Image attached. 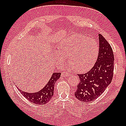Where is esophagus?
I'll list each match as a JSON object with an SVG mask.
<instances>
[{"label": "esophagus", "mask_w": 126, "mask_h": 126, "mask_svg": "<svg viewBox=\"0 0 126 126\" xmlns=\"http://www.w3.org/2000/svg\"><path fill=\"white\" fill-rule=\"evenodd\" d=\"M69 75H70V74L68 73L67 71H64L62 73L61 76L62 77H66V76H69Z\"/></svg>", "instance_id": "obj_1"}]
</instances>
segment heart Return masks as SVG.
Instances as JSON below:
<instances>
[{
  "instance_id": "obj_1",
  "label": "heart",
  "mask_w": 126,
  "mask_h": 126,
  "mask_svg": "<svg viewBox=\"0 0 126 126\" xmlns=\"http://www.w3.org/2000/svg\"><path fill=\"white\" fill-rule=\"evenodd\" d=\"M57 55V60L63 63L68 57V63L71 68L77 71L88 70L94 63L98 55V47L93 38H86L76 34L68 37L61 42Z\"/></svg>"
}]
</instances>
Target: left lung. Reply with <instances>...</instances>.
Wrapping results in <instances>:
<instances>
[{
	"label": "left lung",
	"instance_id": "8db88e82",
	"mask_svg": "<svg viewBox=\"0 0 126 126\" xmlns=\"http://www.w3.org/2000/svg\"><path fill=\"white\" fill-rule=\"evenodd\" d=\"M99 52L94 65L87 73L77 74L80 81L75 96L79 100L88 102L98 98L113 79L114 57L110 45L98 34Z\"/></svg>",
	"mask_w": 126,
	"mask_h": 126
}]
</instances>
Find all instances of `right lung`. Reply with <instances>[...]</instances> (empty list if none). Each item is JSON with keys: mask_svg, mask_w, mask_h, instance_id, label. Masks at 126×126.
<instances>
[{"mask_svg": "<svg viewBox=\"0 0 126 126\" xmlns=\"http://www.w3.org/2000/svg\"><path fill=\"white\" fill-rule=\"evenodd\" d=\"M61 74L60 73H53L49 81L45 85V86L38 92L30 93L23 92V91L18 89L27 100L31 102L36 104H44L49 102L51 99L53 95L54 86L55 82L60 78Z\"/></svg>", "mask_w": 126, "mask_h": 126, "instance_id": "right-lung-1", "label": "right lung"}]
</instances>
